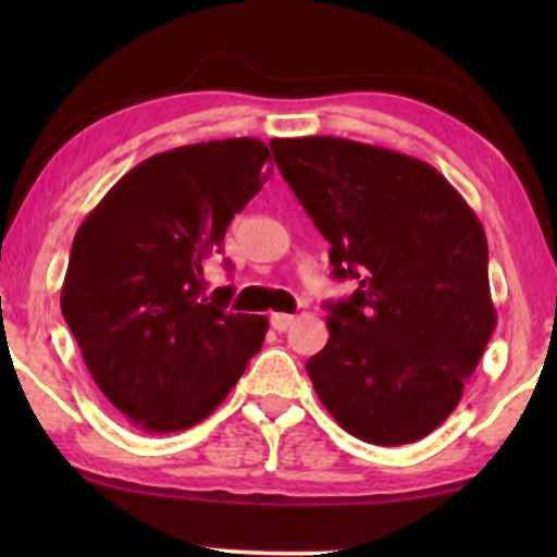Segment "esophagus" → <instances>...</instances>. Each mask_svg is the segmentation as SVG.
Returning a JSON list of instances; mask_svg holds the SVG:
<instances>
[{"mask_svg": "<svg viewBox=\"0 0 557 557\" xmlns=\"http://www.w3.org/2000/svg\"><path fill=\"white\" fill-rule=\"evenodd\" d=\"M272 327L277 330V332H285V330H290L293 327V322H296V317H290V314H272Z\"/></svg>", "mask_w": 557, "mask_h": 557, "instance_id": "obj_1", "label": "esophagus"}]
</instances>
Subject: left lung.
Segmentation results:
<instances>
[{
  "mask_svg": "<svg viewBox=\"0 0 557 557\" xmlns=\"http://www.w3.org/2000/svg\"><path fill=\"white\" fill-rule=\"evenodd\" d=\"M270 146L330 240L332 274L356 280L327 304L311 385L363 443H417L458 406L495 330L482 222L421 159L332 136Z\"/></svg>",
  "mask_w": 557,
  "mask_h": 557,
  "instance_id": "8db88e82",
  "label": "left lung"
}]
</instances>
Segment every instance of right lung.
Masks as SVG:
<instances>
[{"instance_id":"1","label":"right lung","mask_w":557,"mask_h":557,"mask_svg":"<svg viewBox=\"0 0 557 557\" xmlns=\"http://www.w3.org/2000/svg\"><path fill=\"white\" fill-rule=\"evenodd\" d=\"M257 138L154 154L83 220L62 283L65 317L107 400L146 432H181L225 400L270 322L207 298L203 261L270 177Z\"/></svg>"}]
</instances>
